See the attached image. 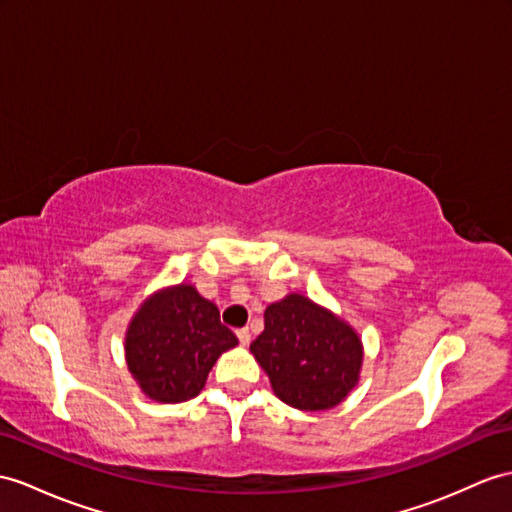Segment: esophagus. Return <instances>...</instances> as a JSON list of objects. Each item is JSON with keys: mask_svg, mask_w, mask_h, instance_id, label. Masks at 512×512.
<instances>
[{"mask_svg": "<svg viewBox=\"0 0 512 512\" xmlns=\"http://www.w3.org/2000/svg\"><path fill=\"white\" fill-rule=\"evenodd\" d=\"M236 336H239V343H241V345H249V341H252V334H249L247 328L236 330Z\"/></svg>", "mask_w": 512, "mask_h": 512, "instance_id": "esophagus-1", "label": "esophagus"}]
</instances>
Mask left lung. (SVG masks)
I'll return each mask as SVG.
<instances>
[{"label": "left lung", "mask_w": 512, "mask_h": 512, "mask_svg": "<svg viewBox=\"0 0 512 512\" xmlns=\"http://www.w3.org/2000/svg\"><path fill=\"white\" fill-rule=\"evenodd\" d=\"M271 389L297 410H330L352 393L363 369L358 332L302 293H289L265 310V330L249 345Z\"/></svg>", "instance_id": "1"}]
</instances>
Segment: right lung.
Instances as JSON below:
<instances>
[{
    "label": "right lung",
    "mask_w": 512,
    "mask_h": 512,
    "mask_svg": "<svg viewBox=\"0 0 512 512\" xmlns=\"http://www.w3.org/2000/svg\"><path fill=\"white\" fill-rule=\"evenodd\" d=\"M239 345L219 308L193 284L149 295L126 330V363L149 400L180 404L199 395L217 358Z\"/></svg>",
    "instance_id": "1"
}]
</instances>
